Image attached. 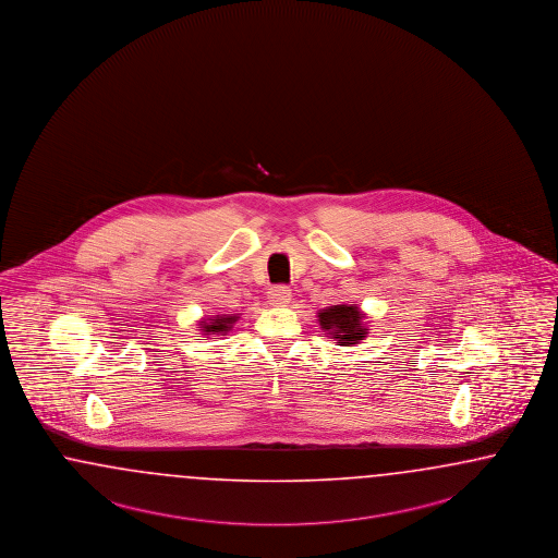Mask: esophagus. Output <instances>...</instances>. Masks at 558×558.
<instances>
[{"instance_id":"1","label":"esophagus","mask_w":558,"mask_h":558,"mask_svg":"<svg viewBox=\"0 0 558 558\" xmlns=\"http://www.w3.org/2000/svg\"><path fill=\"white\" fill-rule=\"evenodd\" d=\"M290 296H292V292L284 284H276L268 290V299L274 306H287L290 303Z\"/></svg>"}]
</instances>
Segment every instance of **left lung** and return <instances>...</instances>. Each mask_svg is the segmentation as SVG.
Wrapping results in <instances>:
<instances>
[{
    "label": "left lung",
    "instance_id": "1",
    "mask_svg": "<svg viewBox=\"0 0 558 558\" xmlns=\"http://www.w3.org/2000/svg\"><path fill=\"white\" fill-rule=\"evenodd\" d=\"M319 323L323 329L331 331V336L338 339L341 345L355 343L366 336V329L360 323V311L355 306L338 304V306L325 308L319 313Z\"/></svg>",
    "mask_w": 558,
    "mask_h": 558
}]
</instances>
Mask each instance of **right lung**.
Masks as SVG:
<instances>
[{"label": "right lung", "mask_w": 558, "mask_h": 558, "mask_svg": "<svg viewBox=\"0 0 558 558\" xmlns=\"http://www.w3.org/2000/svg\"><path fill=\"white\" fill-rule=\"evenodd\" d=\"M210 325H204L203 331L206 333H220V331H229V327H231V323L235 322L233 317H217V319H210Z\"/></svg>", "instance_id": "obj_1"}]
</instances>
